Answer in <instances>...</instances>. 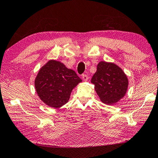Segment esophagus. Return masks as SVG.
<instances>
[{
	"mask_svg": "<svg viewBox=\"0 0 158 158\" xmlns=\"http://www.w3.org/2000/svg\"><path fill=\"white\" fill-rule=\"evenodd\" d=\"M82 79H83V81H87L88 80V77L87 75H82Z\"/></svg>",
	"mask_w": 158,
	"mask_h": 158,
	"instance_id": "1",
	"label": "esophagus"
}]
</instances>
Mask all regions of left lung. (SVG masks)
I'll return each mask as SVG.
<instances>
[{"label": "left lung", "mask_w": 158, "mask_h": 158, "mask_svg": "<svg viewBox=\"0 0 158 158\" xmlns=\"http://www.w3.org/2000/svg\"><path fill=\"white\" fill-rule=\"evenodd\" d=\"M91 82L101 101L109 105L124 97L128 86L127 77L123 70L113 63L106 61L98 63Z\"/></svg>", "instance_id": "8db88e82"}]
</instances>
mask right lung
<instances>
[{
  "mask_svg": "<svg viewBox=\"0 0 158 158\" xmlns=\"http://www.w3.org/2000/svg\"><path fill=\"white\" fill-rule=\"evenodd\" d=\"M81 81L75 71L59 61H50L39 71L35 87L40 99L57 108L69 101L73 89Z\"/></svg>",
  "mask_w": 158,
  "mask_h": 158,
  "instance_id": "1",
  "label": "right lung"
}]
</instances>
